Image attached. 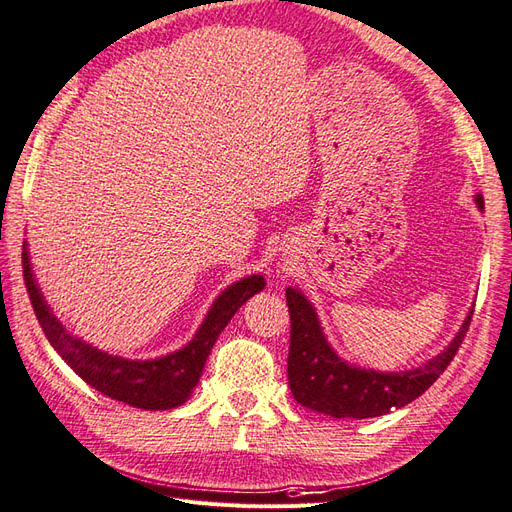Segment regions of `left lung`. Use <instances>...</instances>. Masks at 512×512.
I'll list each match as a JSON object with an SVG mask.
<instances>
[{
	"label": "left lung",
	"mask_w": 512,
	"mask_h": 512,
	"mask_svg": "<svg viewBox=\"0 0 512 512\" xmlns=\"http://www.w3.org/2000/svg\"><path fill=\"white\" fill-rule=\"evenodd\" d=\"M476 206L484 210L480 193L476 195ZM286 304L291 313V347L286 369L291 393L297 404L334 419L380 417L391 413V408H402L417 400L452 363L473 315V308H469L454 339L441 354L432 356L421 367L376 371L347 363L334 352L323 334L315 306L297 286L286 289Z\"/></svg>",
	"instance_id": "8db88e82"
}]
</instances>
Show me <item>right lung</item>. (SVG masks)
<instances>
[{
	"label": "right lung",
	"instance_id": "add662e5",
	"mask_svg": "<svg viewBox=\"0 0 512 512\" xmlns=\"http://www.w3.org/2000/svg\"><path fill=\"white\" fill-rule=\"evenodd\" d=\"M23 280H26L36 319H39L47 341L52 343L60 358L95 391L145 410H169L189 402L199 378H202L206 358L213 352L217 336L228 326L236 310L249 297L263 291L267 284L258 273L232 282L228 289H223L215 297L195 336L184 347L167 356L132 360L97 350L62 326L54 310L45 302L39 282H36L28 241L23 243Z\"/></svg>",
	"mask_w": 512,
	"mask_h": 512
}]
</instances>
